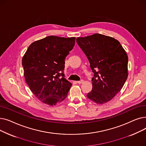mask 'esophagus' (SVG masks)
<instances>
[{"instance_id": "1", "label": "esophagus", "mask_w": 146, "mask_h": 146, "mask_svg": "<svg viewBox=\"0 0 146 146\" xmlns=\"http://www.w3.org/2000/svg\"><path fill=\"white\" fill-rule=\"evenodd\" d=\"M76 83H78V84H81V83H82L83 82V80H80V81H76Z\"/></svg>"}]
</instances>
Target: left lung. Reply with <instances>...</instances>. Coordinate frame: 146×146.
Here are the masks:
<instances>
[{
  "label": "left lung",
  "instance_id": "8db88e82",
  "mask_svg": "<svg viewBox=\"0 0 146 146\" xmlns=\"http://www.w3.org/2000/svg\"><path fill=\"white\" fill-rule=\"evenodd\" d=\"M76 42L85 54L94 73L90 100L98 104L109 102L123 87L128 77V56L120 42L100 34L78 37Z\"/></svg>",
  "mask_w": 146,
  "mask_h": 146
}]
</instances>
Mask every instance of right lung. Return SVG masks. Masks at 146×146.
Wrapping results in <instances>:
<instances>
[{
	"instance_id": "add662e5",
	"label": "right lung",
	"mask_w": 146,
	"mask_h": 146,
	"mask_svg": "<svg viewBox=\"0 0 146 146\" xmlns=\"http://www.w3.org/2000/svg\"><path fill=\"white\" fill-rule=\"evenodd\" d=\"M75 40V37L48 36L33 42L23 56L27 85L45 104L55 105L67 96L72 84L64 78L65 58L73 49Z\"/></svg>"
}]
</instances>
